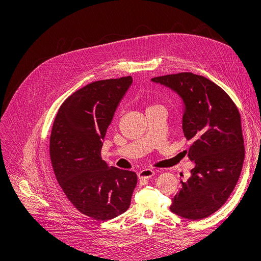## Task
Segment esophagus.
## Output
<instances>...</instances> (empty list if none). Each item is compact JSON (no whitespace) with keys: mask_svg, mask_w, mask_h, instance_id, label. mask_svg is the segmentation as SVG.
<instances>
[{"mask_svg":"<svg viewBox=\"0 0 261 261\" xmlns=\"http://www.w3.org/2000/svg\"><path fill=\"white\" fill-rule=\"evenodd\" d=\"M154 171L151 169H145V170H141L138 173V177L140 179H150L152 176H154Z\"/></svg>","mask_w":261,"mask_h":261,"instance_id":"34e87169","label":"esophagus"}]
</instances>
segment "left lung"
I'll return each instance as SVG.
<instances>
[{
    "label": "left lung",
    "instance_id": "1",
    "mask_svg": "<svg viewBox=\"0 0 261 261\" xmlns=\"http://www.w3.org/2000/svg\"><path fill=\"white\" fill-rule=\"evenodd\" d=\"M170 88L183 105L182 129L193 141L188 158L195 162L187 181L172 199V212L188 220H202L219 210L238 183L245 146L238 107L209 79L180 73L151 79Z\"/></svg>",
    "mask_w": 261,
    "mask_h": 261
}]
</instances>
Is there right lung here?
I'll list each match as a JSON object with an SVG mask.
<instances>
[{
    "label": "right lung",
    "instance_id": "add662e5",
    "mask_svg": "<svg viewBox=\"0 0 261 261\" xmlns=\"http://www.w3.org/2000/svg\"><path fill=\"white\" fill-rule=\"evenodd\" d=\"M132 82L128 76L82 87L61 105L52 128L56 179L70 203L98 221L124 213L137 183L134 172L109 167L101 157L107 128Z\"/></svg>",
    "mask_w": 261,
    "mask_h": 261
}]
</instances>
